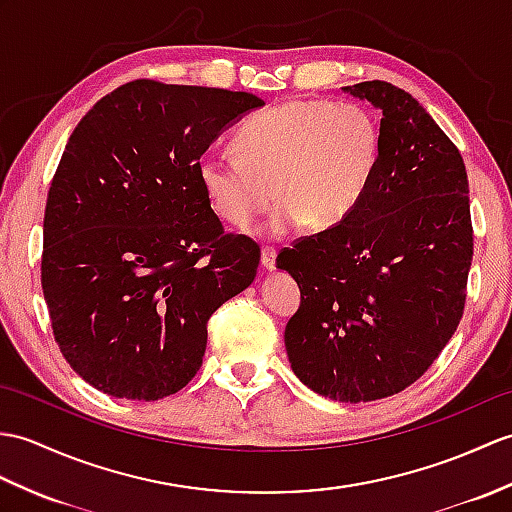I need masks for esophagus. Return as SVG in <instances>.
Segmentation results:
<instances>
[{"label":"esophagus","mask_w":512,"mask_h":512,"mask_svg":"<svg viewBox=\"0 0 512 512\" xmlns=\"http://www.w3.org/2000/svg\"><path fill=\"white\" fill-rule=\"evenodd\" d=\"M277 264V251L272 246H266L264 251H261V266H264L266 270H272Z\"/></svg>","instance_id":"esophagus-1"}]
</instances>
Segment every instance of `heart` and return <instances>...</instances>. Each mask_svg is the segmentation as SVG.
I'll list each match as a JSON object with an SVG mask.
<instances>
[{
    "instance_id": "obj_1",
    "label": "heart",
    "mask_w": 512,
    "mask_h": 512,
    "mask_svg": "<svg viewBox=\"0 0 512 512\" xmlns=\"http://www.w3.org/2000/svg\"><path fill=\"white\" fill-rule=\"evenodd\" d=\"M235 148L209 150L198 161L202 189L224 222L246 227L277 196L270 233H288L299 222L331 229L371 185L382 128L358 102L294 100L248 117Z\"/></svg>"
}]
</instances>
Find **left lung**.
I'll return each mask as SVG.
<instances>
[{
  "mask_svg": "<svg viewBox=\"0 0 512 512\" xmlns=\"http://www.w3.org/2000/svg\"><path fill=\"white\" fill-rule=\"evenodd\" d=\"M382 111V157L347 218L283 248L299 283L285 325L294 375L344 403L397 395L432 366L462 318L473 257L469 181L432 115L384 80L344 87Z\"/></svg>",
  "mask_w": 512,
  "mask_h": 512,
  "instance_id": "left-lung-1",
  "label": "left lung"
}]
</instances>
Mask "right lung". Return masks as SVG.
Returning a JSON list of instances; mask_svg holds the SVG:
<instances>
[{
  "mask_svg": "<svg viewBox=\"0 0 512 512\" xmlns=\"http://www.w3.org/2000/svg\"><path fill=\"white\" fill-rule=\"evenodd\" d=\"M264 100L133 80L71 133L47 194L41 283L54 338L87 384L157 401L192 382L207 320L253 283L259 246L224 233L198 161Z\"/></svg>",
  "mask_w": 512,
  "mask_h": 512,
  "instance_id": "obj_1",
  "label": "right lung"
}]
</instances>
